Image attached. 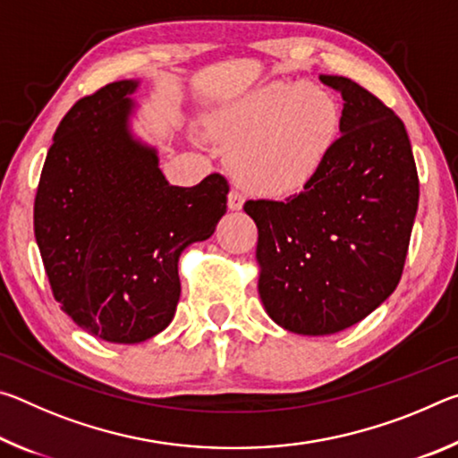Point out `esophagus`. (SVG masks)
Returning <instances> with one entry per match:
<instances>
[{"instance_id": "1", "label": "esophagus", "mask_w": 458, "mask_h": 458, "mask_svg": "<svg viewBox=\"0 0 458 458\" xmlns=\"http://www.w3.org/2000/svg\"><path fill=\"white\" fill-rule=\"evenodd\" d=\"M242 206H244V196L240 191L232 190L228 193V210L238 212V210H242Z\"/></svg>"}]
</instances>
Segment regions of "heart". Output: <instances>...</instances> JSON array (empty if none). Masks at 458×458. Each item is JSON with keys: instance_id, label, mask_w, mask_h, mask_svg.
I'll return each instance as SVG.
<instances>
[{"instance_id": "obj_1", "label": "heart", "mask_w": 458, "mask_h": 458, "mask_svg": "<svg viewBox=\"0 0 458 458\" xmlns=\"http://www.w3.org/2000/svg\"><path fill=\"white\" fill-rule=\"evenodd\" d=\"M214 131L234 149L230 172L238 185L283 198L303 190L327 164L341 108L315 84L270 82L216 114Z\"/></svg>"}]
</instances>
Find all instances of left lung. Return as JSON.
I'll use <instances>...</instances> for the list:
<instances>
[{
  "label": "left lung",
  "instance_id": "obj_1",
  "mask_svg": "<svg viewBox=\"0 0 458 458\" xmlns=\"http://www.w3.org/2000/svg\"><path fill=\"white\" fill-rule=\"evenodd\" d=\"M344 97L327 164L286 201L250 199L259 228V294L270 319L331 335L376 311L400 283L418 210V174L402 123L345 76H319Z\"/></svg>",
  "mask_w": 458,
  "mask_h": 458
}]
</instances>
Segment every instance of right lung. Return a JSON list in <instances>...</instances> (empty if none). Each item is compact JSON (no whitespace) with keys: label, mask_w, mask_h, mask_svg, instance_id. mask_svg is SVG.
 <instances>
[{"label":"right lung","mask_w":458,"mask_h":458,"mask_svg":"<svg viewBox=\"0 0 458 458\" xmlns=\"http://www.w3.org/2000/svg\"><path fill=\"white\" fill-rule=\"evenodd\" d=\"M139 81L81 98L54 133L38 185L34 234L62 311L111 344H141L172 323L180 257L226 214L212 174L172 185L159 153L135 135Z\"/></svg>","instance_id":"add662e5"}]
</instances>
